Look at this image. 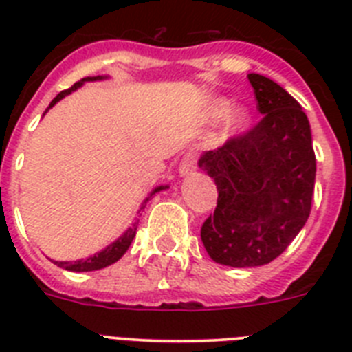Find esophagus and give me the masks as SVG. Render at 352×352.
I'll return each mask as SVG.
<instances>
[{"instance_id": "34e87169", "label": "esophagus", "mask_w": 352, "mask_h": 352, "mask_svg": "<svg viewBox=\"0 0 352 352\" xmlns=\"http://www.w3.org/2000/svg\"><path fill=\"white\" fill-rule=\"evenodd\" d=\"M195 167H197V155L195 153H186L185 157L182 158V162H179V176L182 178H185V176H188V174H192L195 170Z\"/></svg>"}]
</instances>
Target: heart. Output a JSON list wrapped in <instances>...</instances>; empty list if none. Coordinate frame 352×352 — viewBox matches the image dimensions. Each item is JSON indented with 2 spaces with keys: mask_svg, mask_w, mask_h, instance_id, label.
<instances>
[{
  "mask_svg": "<svg viewBox=\"0 0 352 352\" xmlns=\"http://www.w3.org/2000/svg\"><path fill=\"white\" fill-rule=\"evenodd\" d=\"M229 113H231V102L229 100L220 98V100H217L211 105V116H213L214 120H223V118L229 116ZM248 120H250V114H248L245 109H239V111H236L234 118H232V123H234L238 129H241V126L247 125Z\"/></svg>",
  "mask_w": 352,
  "mask_h": 352,
  "instance_id": "1",
  "label": "heart"
}]
</instances>
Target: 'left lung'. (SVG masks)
<instances>
[{
	"label": "left lung",
	"mask_w": 352,
	"mask_h": 352,
	"mask_svg": "<svg viewBox=\"0 0 352 352\" xmlns=\"http://www.w3.org/2000/svg\"><path fill=\"white\" fill-rule=\"evenodd\" d=\"M248 80L263 120L199 158L219 190L201 239L214 263L232 268L280 256L309 219L316 185L312 132L301 105L268 77L248 74Z\"/></svg>",
	"instance_id": "1"
}]
</instances>
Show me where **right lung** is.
Listing matches in <instances>:
<instances>
[{
	"mask_svg": "<svg viewBox=\"0 0 352 352\" xmlns=\"http://www.w3.org/2000/svg\"><path fill=\"white\" fill-rule=\"evenodd\" d=\"M104 79H107V77H104V76L84 77V79H80L79 82L74 84L72 88L65 89V91H61V93H58L54 100H52L51 104H49V107L45 109V113H47V111L51 107H54V105L58 104V102H60L61 98H65V96L70 95L72 91H76V89H79L84 82H88V80H104ZM45 113H43V116H45ZM166 188H169V186H167V185H160V186H157V188H153V190L149 192L148 197H146L144 201H142L141 208H139V211H138V214L141 213L142 210H144L146 203H148L149 199L153 197L155 194H158V192L166 190ZM138 223H139V219H138V217H135V220H133L132 226H130L129 229H126V231L123 232V234H121L120 238L116 239V241H113V243H111V245H107V247H105L104 250L93 254V256L88 257V259L52 261V263L58 264L60 268L68 270V272H95V270H102V268H105V266H111V264H114V263H116V261H120L121 257H123V254H125V252L129 250L130 243H132V239L135 238V232H138Z\"/></svg>",
	"mask_w": 352,
	"mask_h": 352,
	"instance_id": "obj_1",
	"label": "right lung"
}]
</instances>
